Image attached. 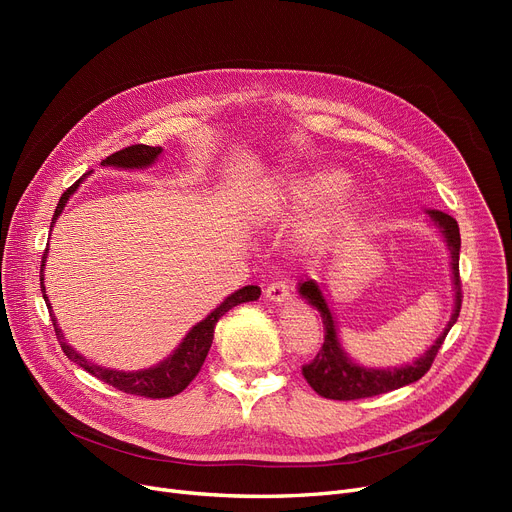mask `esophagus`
Listing matches in <instances>:
<instances>
[{
  "instance_id": "esophagus-1",
  "label": "esophagus",
  "mask_w": 512,
  "mask_h": 512,
  "mask_svg": "<svg viewBox=\"0 0 512 512\" xmlns=\"http://www.w3.org/2000/svg\"><path fill=\"white\" fill-rule=\"evenodd\" d=\"M292 297V288L286 280H280V282H274L265 288V299H270L272 303H278V305H284L288 303Z\"/></svg>"
}]
</instances>
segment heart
<instances>
[{
    "mask_svg": "<svg viewBox=\"0 0 512 512\" xmlns=\"http://www.w3.org/2000/svg\"><path fill=\"white\" fill-rule=\"evenodd\" d=\"M320 205L299 232L307 253H324L351 234L367 205V193L342 170L305 168L280 174L257 199L263 222H286Z\"/></svg>",
    "mask_w": 512,
    "mask_h": 512,
    "instance_id": "heart-1",
    "label": "heart"
}]
</instances>
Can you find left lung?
<instances>
[{"mask_svg": "<svg viewBox=\"0 0 512 512\" xmlns=\"http://www.w3.org/2000/svg\"><path fill=\"white\" fill-rule=\"evenodd\" d=\"M429 220L440 230L446 249L450 255V272H452V292H454V307L450 313V319L446 328L440 332V336L434 340V344L427 348L423 355L413 359L405 365L394 367H369L359 361H355L346 353V348L340 340L336 315L328 303L326 288L317 284L315 280H307L299 286L301 299L319 311L321 324H324V346L317 353V357L303 367L305 380L309 386L324 398L334 400H353V398H367L375 394H384L390 390H398L402 386H409L429 371L434 363V357L438 355L440 346L450 332V328L456 324L461 313V278H459V253H461V234L459 224L448 213L438 209H425Z\"/></svg>", "mask_w": 512, "mask_h": 512, "instance_id": "8db88e82", "label": "left lung"}]
</instances>
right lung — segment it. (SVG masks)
<instances>
[{
	"label": "right lung",
	"instance_id": "right-lung-1",
	"mask_svg": "<svg viewBox=\"0 0 512 512\" xmlns=\"http://www.w3.org/2000/svg\"><path fill=\"white\" fill-rule=\"evenodd\" d=\"M164 153V149L161 147H149V145H132V147H126L110 157H105L101 161L103 168H116V170H147L151 168L155 161L159 159V155ZM93 174L87 172L83 178H80L78 182H74L68 191L60 197V203L56 207V213H53L51 218V226H49V232L53 228V224H56V220L62 215L66 203L70 201V197L78 191V186L85 182V178H89ZM47 251L45 249V255H43V261H41V292H43V299H45V305L49 309V315H51V321H53V328H56V336L62 344V351L66 353V357L70 361H74L76 365L83 367L85 371H89L91 375H95V378H99L101 382L110 384L126 394H137V396H147V398H170L178 392H182L188 384L193 382L195 375L199 373L209 348H211V342H213V330H215V324H218L220 317L224 313H228L232 307L240 305V303H249V301H257L259 294H261V288L259 286H242L238 290H234L232 294H228V297L215 307L205 319H201L197 326H193L191 330L186 332V336L182 338V342L174 348V351L164 359L159 361L147 369H134V371H124V369H114V367H103V365H97L89 359H85L83 355H80L78 351H74V348L66 342L64 338V332L60 330V324L56 315H53V309H51V303L47 299L45 294V261H47Z\"/></svg>",
	"mask_w": 512,
	"mask_h": 512
}]
</instances>
